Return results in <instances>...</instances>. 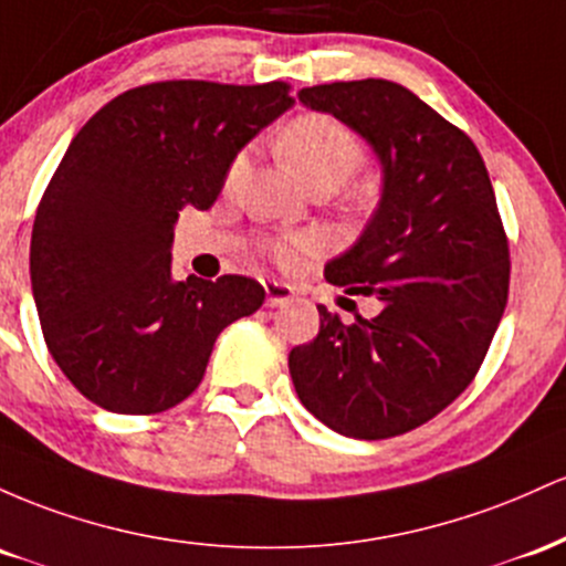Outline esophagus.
Instances as JSON below:
<instances>
[{"label": "esophagus", "instance_id": "obj_1", "mask_svg": "<svg viewBox=\"0 0 566 566\" xmlns=\"http://www.w3.org/2000/svg\"><path fill=\"white\" fill-rule=\"evenodd\" d=\"M264 294H266V307H283V304L294 300V289L281 281H264Z\"/></svg>", "mask_w": 566, "mask_h": 566}]
</instances>
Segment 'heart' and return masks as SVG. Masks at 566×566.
<instances>
[{"mask_svg": "<svg viewBox=\"0 0 566 566\" xmlns=\"http://www.w3.org/2000/svg\"><path fill=\"white\" fill-rule=\"evenodd\" d=\"M283 160L294 170L307 189L328 187L339 189L353 179L366 160L364 142L355 133L342 125L339 119L328 114H302L281 136ZM245 168V155L234 157L230 168V179H238ZM317 249V240L310 234H296V238L277 240L272 245L277 259L289 262L296 251Z\"/></svg>", "mask_w": 566, "mask_h": 566, "instance_id": "b5f03b06", "label": "heart"}]
</instances>
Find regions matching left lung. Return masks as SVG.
<instances>
[{"instance_id":"left-lung-1","label":"left lung","mask_w":566,"mask_h":566,"mask_svg":"<svg viewBox=\"0 0 566 566\" xmlns=\"http://www.w3.org/2000/svg\"><path fill=\"white\" fill-rule=\"evenodd\" d=\"M296 95L358 133L382 168L377 211L326 264L328 283L377 296L382 310L345 326L317 304L321 332L291 350V379L336 433H409L471 385L503 317L511 262L492 181L471 138L398 82Z\"/></svg>"}]
</instances>
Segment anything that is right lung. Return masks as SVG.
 I'll return each mask as SVG.
<instances>
[{
	"mask_svg": "<svg viewBox=\"0 0 566 566\" xmlns=\"http://www.w3.org/2000/svg\"><path fill=\"white\" fill-rule=\"evenodd\" d=\"M294 106L285 82H151L85 123L31 230V291L48 350L87 401L157 415L206 374L216 336L256 313L253 277L174 281L184 206L208 211L234 157Z\"/></svg>",
	"mask_w": 566,
	"mask_h": 566,
	"instance_id": "add662e5",
	"label": "right lung"
}]
</instances>
